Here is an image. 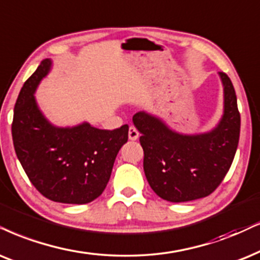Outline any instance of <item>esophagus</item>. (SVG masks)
<instances>
[{
  "label": "esophagus",
  "mask_w": 260,
  "mask_h": 260,
  "mask_svg": "<svg viewBox=\"0 0 260 260\" xmlns=\"http://www.w3.org/2000/svg\"><path fill=\"white\" fill-rule=\"evenodd\" d=\"M128 138H129L131 140H137L138 138H139V132H138L136 127H129V129H128Z\"/></svg>",
  "instance_id": "34e87169"
}]
</instances>
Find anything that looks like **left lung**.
<instances>
[{
	"label": "left lung",
	"mask_w": 260,
	"mask_h": 260,
	"mask_svg": "<svg viewBox=\"0 0 260 260\" xmlns=\"http://www.w3.org/2000/svg\"><path fill=\"white\" fill-rule=\"evenodd\" d=\"M224 93L223 116L208 133L182 134L145 111L133 116L141 133L144 172L157 196L172 203L208 197L231 168L240 137V113L231 79L219 72Z\"/></svg>",
	"instance_id": "left-lung-1"
}]
</instances>
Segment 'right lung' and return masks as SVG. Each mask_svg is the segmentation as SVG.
<instances>
[{"label":"right lung","mask_w":260,"mask_h":260,"mask_svg":"<svg viewBox=\"0 0 260 260\" xmlns=\"http://www.w3.org/2000/svg\"><path fill=\"white\" fill-rule=\"evenodd\" d=\"M50 68L49 58L42 61L16 100L12 123L15 153L29 181L45 198L87 204L107 187L115 158L128 140V124L114 131L87 122L64 128L51 124L35 98Z\"/></svg>","instance_id":"add662e5"}]
</instances>
